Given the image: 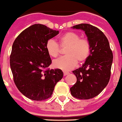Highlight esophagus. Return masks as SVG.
<instances>
[{"label":"esophagus","instance_id":"1","mask_svg":"<svg viewBox=\"0 0 122 122\" xmlns=\"http://www.w3.org/2000/svg\"><path fill=\"white\" fill-rule=\"evenodd\" d=\"M69 72H66V71H64V76H66V75H69Z\"/></svg>","mask_w":122,"mask_h":122}]
</instances>
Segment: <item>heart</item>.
<instances>
[{
	"label": "heart",
	"instance_id": "1",
	"mask_svg": "<svg viewBox=\"0 0 122 122\" xmlns=\"http://www.w3.org/2000/svg\"><path fill=\"white\" fill-rule=\"evenodd\" d=\"M80 35L74 32H67L60 37L61 47H67L65 54L67 56L55 60V68L64 71H69L79 62H83L88 58L90 53V44L86 38H80ZM47 53L53 58L60 55V47L54 40L50 39L46 44Z\"/></svg>",
	"mask_w": 122,
	"mask_h": 122
}]
</instances>
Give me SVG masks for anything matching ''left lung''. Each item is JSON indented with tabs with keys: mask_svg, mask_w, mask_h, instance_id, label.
Listing matches in <instances>:
<instances>
[{
	"mask_svg": "<svg viewBox=\"0 0 122 122\" xmlns=\"http://www.w3.org/2000/svg\"><path fill=\"white\" fill-rule=\"evenodd\" d=\"M85 32L90 44V53L81 67L73 70L77 81L70 88L73 97L80 99L93 98L102 92L109 82L113 55L105 34L90 24L71 27Z\"/></svg>",
	"mask_w": 122,
	"mask_h": 122,
	"instance_id": "left-lung-1",
	"label": "left lung"
}]
</instances>
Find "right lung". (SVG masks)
I'll list each match as a JSON object with an SVG mask.
<instances>
[{
    "label": "right lung",
    "instance_id": "right-lung-1",
    "mask_svg": "<svg viewBox=\"0 0 122 122\" xmlns=\"http://www.w3.org/2000/svg\"><path fill=\"white\" fill-rule=\"evenodd\" d=\"M58 34V30L35 24L20 33L12 44L10 67L14 81L19 90L30 99L49 98L63 77L59 69L44 70L52 63L46 44Z\"/></svg>",
    "mask_w": 122,
    "mask_h": 122
}]
</instances>
